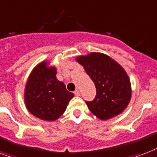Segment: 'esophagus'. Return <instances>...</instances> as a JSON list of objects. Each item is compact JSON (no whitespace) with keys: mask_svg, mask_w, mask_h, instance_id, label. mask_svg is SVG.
Here are the masks:
<instances>
[{"mask_svg":"<svg viewBox=\"0 0 157 157\" xmlns=\"http://www.w3.org/2000/svg\"><path fill=\"white\" fill-rule=\"evenodd\" d=\"M74 94H75V96H80V95H81V93H80V91H79L78 90H76V91L74 92Z\"/></svg>","mask_w":157,"mask_h":157,"instance_id":"obj_1","label":"esophagus"}]
</instances>
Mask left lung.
I'll list each match as a JSON object with an SVG mask.
<instances>
[{"label": "left lung", "mask_w": 157, "mask_h": 157, "mask_svg": "<svg viewBox=\"0 0 157 157\" xmlns=\"http://www.w3.org/2000/svg\"><path fill=\"white\" fill-rule=\"evenodd\" d=\"M76 60L96 87L93 101H85L90 111L101 120L121 114L129 104L132 89L128 76L123 67L106 55L91 53Z\"/></svg>", "instance_id": "left-lung-1"}]
</instances>
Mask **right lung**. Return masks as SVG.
Here are the masks:
<instances>
[{
	"instance_id": "right-lung-1",
	"label": "right lung",
	"mask_w": 157,
	"mask_h": 157,
	"mask_svg": "<svg viewBox=\"0 0 157 157\" xmlns=\"http://www.w3.org/2000/svg\"><path fill=\"white\" fill-rule=\"evenodd\" d=\"M74 94L56 78V67L42 62L29 76L25 90V103L29 111L46 121L56 120L65 111Z\"/></svg>"
}]
</instances>
